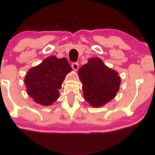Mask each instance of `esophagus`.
Here are the masks:
<instances>
[{
  "mask_svg": "<svg viewBox=\"0 0 155 155\" xmlns=\"http://www.w3.org/2000/svg\"><path fill=\"white\" fill-rule=\"evenodd\" d=\"M71 67L74 71H77L78 68H79V63H73L72 65H71Z\"/></svg>",
  "mask_w": 155,
  "mask_h": 155,
  "instance_id": "34e87169",
  "label": "esophagus"
}]
</instances>
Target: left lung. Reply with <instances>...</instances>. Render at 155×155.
<instances>
[{
  "mask_svg": "<svg viewBox=\"0 0 155 155\" xmlns=\"http://www.w3.org/2000/svg\"><path fill=\"white\" fill-rule=\"evenodd\" d=\"M85 100L93 107H100L116 96L121 82L118 73L106 66L100 58L88 60L79 68Z\"/></svg>",
  "mask_w": 155,
  "mask_h": 155,
  "instance_id": "obj_1",
  "label": "left lung"
}]
</instances>
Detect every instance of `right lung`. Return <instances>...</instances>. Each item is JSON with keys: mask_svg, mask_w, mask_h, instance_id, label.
<instances>
[{"mask_svg": "<svg viewBox=\"0 0 155 155\" xmlns=\"http://www.w3.org/2000/svg\"><path fill=\"white\" fill-rule=\"evenodd\" d=\"M72 68L65 58L50 56L27 73V93L42 106L51 105L59 97L62 83Z\"/></svg>", "mask_w": 155, "mask_h": 155, "instance_id": "obj_1", "label": "right lung"}]
</instances>
